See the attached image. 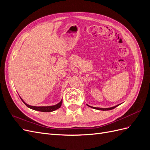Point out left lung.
<instances>
[{
  "label": "left lung",
  "mask_w": 150,
  "mask_h": 150,
  "mask_svg": "<svg viewBox=\"0 0 150 150\" xmlns=\"http://www.w3.org/2000/svg\"><path fill=\"white\" fill-rule=\"evenodd\" d=\"M88 105V104H87ZM119 105H120V104H117V105L115 106H113V107H111V108H96V107H93V106H90L89 105H88V106L92 108L93 109H95V110H102V111H108V110H112V109L115 108L116 107L118 106Z\"/></svg>",
  "instance_id": "8db88e82"
}]
</instances>
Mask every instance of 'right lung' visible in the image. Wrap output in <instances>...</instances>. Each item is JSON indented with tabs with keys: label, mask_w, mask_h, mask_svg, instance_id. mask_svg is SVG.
<instances>
[{
	"label": "right lung",
	"mask_w": 150,
	"mask_h": 150,
	"mask_svg": "<svg viewBox=\"0 0 150 150\" xmlns=\"http://www.w3.org/2000/svg\"><path fill=\"white\" fill-rule=\"evenodd\" d=\"M21 100L22 101V102H23L28 108L32 109V110L38 111H41V112H52V111H55V110H57V109H59L61 106V104H62V99H61V101L59 103H57V104H56V105L49 106H34L29 105V104L25 103L23 101V99H22L21 98Z\"/></svg>",
	"instance_id": "obj_1"
}]
</instances>
